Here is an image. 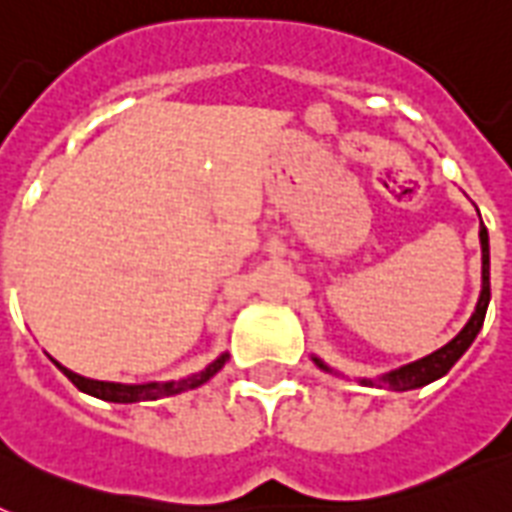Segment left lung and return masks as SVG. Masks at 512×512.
Segmentation results:
<instances>
[{"label": "left lung", "instance_id": "obj_1", "mask_svg": "<svg viewBox=\"0 0 512 512\" xmlns=\"http://www.w3.org/2000/svg\"><path fill=\"white\" fill-rule=\"evenodd\" d=\"M481 260H484V271H481V297H478L476 313L470 316V321L462 327V332L454 337L452 342H446L444 348H438L436 353H430V356L420 358V361H414L409 366H401L396 372L385 374L380 377V385L385 382L390 390H414L422 388V385H428V382L438 380V377H444L454 364H457V358L470 348V342L476 340L478 329L484 327L486 319V308H489V297H492V289H489V233H486L484 223H481ZM321 369H327V366L321 364L319 358H313ZM366 385H374L377 380H364Z\"/></svg>", "mask_w": 512, "mask_h": 512}]
</instances>
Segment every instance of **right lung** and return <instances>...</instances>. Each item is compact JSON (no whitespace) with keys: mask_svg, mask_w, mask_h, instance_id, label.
Returning <instances> with one entry per match:
<instances>
[{"mask_svg":"<svg viewBox=\"0 0 512 512\" xmlns=\"http://www.w3.org/2000/svg\"><path fill=\"white\" fill-rule=\"evenodd\" d=\"M228 361V353L212 361V364L199 374H191V377H185V380H172V382H148V385H122V382H100V380H90V377H82V374H74L66 366H60L58 369L66 374L68 380L74 382L76 388L84 390V393H90L95 398H103V401H114V404H135V401H156V398L164 396H177V393H183V390L199 388L204 382L223 369V364Z\"/></svg>","mask_w":512,"mask_h":512,"instance_id":"1","label":"right lung"}]
</instances>
